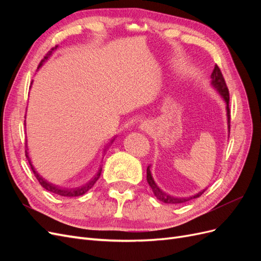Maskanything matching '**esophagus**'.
I'll return each instance as SVG.
<instances>
[{"label": "esophagus", "mask_w": 261, "mask_h": 261, "mask_svg": "<svg viewBox=\"0 0 261 261\" xmlns=\"http://www.w3.org/2000/svg\"><path fill=\"white\" fill-rule=\"evenodd\" d=\"M140 128H141V129H146V126H145V124L141 125V126H140Z\"/></svg>", "instance_id": "34e87169"}]
</instances>
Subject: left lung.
I'll use <instances>...</instances> for the list:
<instances>
[{"label":"left lung","instance_id":"obj_1","mask_svg":"<svg viewBox=\"0 0 261 261\" xmlns=\"http://www.w3.org/2000/svg\"><path fill=\"white\" fill-rule=\"evenodd\" d=\"M211 78H212V86L215 87V88L219 91V93L222 96L223 100L225 101L226 103V114H227V127H228V133H230V118H231V112H230V107H228V102H230V94H228V89H227V86L225 84V81H224V77L222 75V73H221V69L219 68V66L216 64L215 66V69H213V72L211 74ZM147 181L149 186L151 187L152 192L154 194V196L156 197V199H159L160 201L162 202H165V203H172V204H177V203H181V202H186L188 200L191 199H194V198H198V197H200L204 189L202 192L196 194L195 196H192L189 197V198H178V197H173L167 193L162 192L161 189L159 188V186H158L155 184V181L153 180L152 178V175H151V172H150V167L147 168Z\"/></svg>","mask_w":261,"mask_h":261}]
</instances>
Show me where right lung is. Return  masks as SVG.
I'll return each instance as SVG.
<instances>
[{"mask_svg": "<svg viewBox=\"0 0 261 261\" xmlns=\"http://www.w3.org/2000/svg\"><path fill=\"white\" fill-rule=\"evenodd\" d=\"M57 46H58V45H57ZM57 46H55V48H52L48 53H46V55L43 58V60L40 62V64H39V67H40V66L42 65V63L50 57V55L52 54V52H53L55 49H57ZM112 143H113V140H112ZM25 154H26L27 160H28V162H29V164H30L31 170H33L36 178H37L38 181H39V184H40L44 189H46V191H49V192H51V193H53V194H57V195L63 196V197H77V196H82V195L86 194V193L88 192L89 189L94 185V183H96V181L98 180V178L100 177V174H101V171H102V169L100 168L97 174L94 175V176L88 181V183H86L85 185H83V186H81V187L63 188V187H60V186H58V185H54V184L50 183V181H48L46 179H44L42 176L39 175V173L35 170V168L33 167V164H31L30 158H29L28 152H27V149L25 150Z\"/></svg>", "mask_w": 261, "mask_h": 261, "instance_id": "obj_1", "label": "right lung"}]
</instances>
